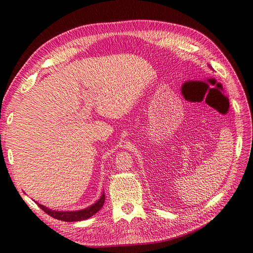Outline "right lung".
Returning <instances> with one entry per match:
<instances>
[{
  "mask_svg": "<svg viewBox=\"0 0 253 253\" xmlns=\"http://www.w3.org/2000/svg\"><path fill=\"white\" fill-rule=\"evenodd\" d=\"M104 199H106V196H104V193H102L100 199L96 203H94L90 207H86L84 210L82 211H51L49 208L42 206L38 203L39 207L42 208V210L51 215L54 219L60 220V221H65V222H77V221H83L85 219H89L93 214L96 213L97 211H100V208L103 206L104 203Z\"/></svg>",
  "mask_w": 253,
  "mask_h": 253,
  "instance_id": "right-lung-1",
  "label": "right lung"
}]
</instances>
